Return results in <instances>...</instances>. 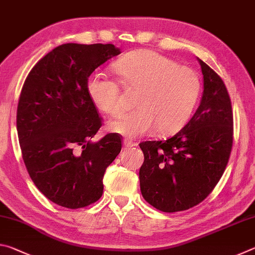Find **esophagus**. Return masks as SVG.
Masks as SVG:
<instances>
[{
	"mask_svg": "<svg viewBox=\"0 0 255 255\" xmlns=\"http://www.w3.org/2000/svg\"><path fill=\"white\" fill-rule=\"evenodd\" d=\"M124 145H125V147L129 148V147H133V146H137V143H135V141L129 140V139H125L124 140Z\"/></svg>",
	"mask_w": 255,
	"mask_h": 255,
	"instance_id": "1",
	"label": "esophagus"
}]
</instances>
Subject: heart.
<instances>
[{
  "label": "heart",
  "instance_id": "1",
  "mask_svg": "<svg viewBox=\"0 0 255 255\" xmlns=\"http://www.w3.org/2000/svg\"><path fill=\"white\" fill-rule=\"evenodd\" d=\"M125 90L136 91L135 110L109 123L111 131L127 138L147 135L156 129L161 135L179 131L191 117L200 96L197 73L153 50L132 51L114 63ZM93 105L107 115L122 110L119 85L101 73L88 80Z\"/></svg>",
  "mask_w": 255,
  "mask_h": 255
}]
</instances>
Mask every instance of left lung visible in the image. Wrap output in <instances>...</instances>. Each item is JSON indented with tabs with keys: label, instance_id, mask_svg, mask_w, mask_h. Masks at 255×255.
<instances>
[{
	"label": "left lung",
	"instance_id": "8db88e82",
	"mask_svg": "<svg viewBox=\"0 0 255 255\" xmlns=\"http://www.w3.org/2000/svg\"><path fill=\"white\" fill-rule=\"evenodd\" d=\"M204 75L200 106L190 122L166 140L139 144L144 199L164 213L187 210L204 201L221 180L233 146V110L222 77L198 58Z\"/></svg>",
	"mask_w": 255,
	"mask_h": 255
}]
</instances>
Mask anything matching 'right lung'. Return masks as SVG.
<instances>
[{"label": "right lung", "instance_id": "add662e5", "mask_svg": "<svg viewBox=\"0 0 255 255\" xmlns=\"http://www.w3.org/2000/svg\"><path fill=\"white\" fill-rule=\"evenodd\" d=\"M120 50L112 44H64L44 56L21 90L16 129L30 178L45 197L70 209L100 199L103 175L122 136L91 139L102 118L88 93L93 71Z\"/></svg>", "mask_w": 255, "mask_h": 255}]
</instances>
